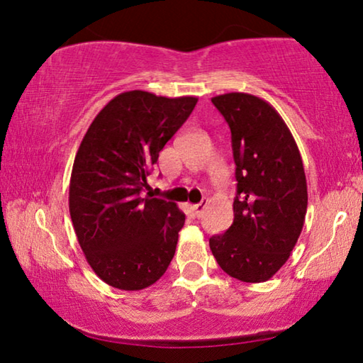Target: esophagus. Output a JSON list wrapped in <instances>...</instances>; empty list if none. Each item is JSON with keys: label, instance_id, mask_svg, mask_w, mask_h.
<instances>
[{"label": "esophagus", "instance_id": "esophagus-1", "mask_svg": "<svg viewBox=\"0 0 363 363\" xmlns=\"http://www.w3.org/2000/svg\"><path fill=\"white\" fill-rule=\"evenodd\" d=\"M206 206V201L203 200V201H200V203H196V205H194L192 206V211H194V214L196 218H200L201 216V213H203V208Z\"/></svg>", "mask_w": 363, "mask_h": 363}]
</instances>
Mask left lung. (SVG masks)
I'll list each match as a JSON object with an SVG mask.
<instances>
[{
    "instance_id": "1",
    "label": "left lung",
    "mask_w": 363,
    "mask_h": 363,
    "mask_svg": "<svg viewBox=\"0 0 363 363\" xmlns=\"http://www.w3.org/2000/svg\"><path fill=\"white\" fill-rule=\"evenodd\" d=\"M211 102L230 128L237 195L232 225L210 238V248L225 274L259 284L288 261L303 230V158L285 121L261 97L229 93Z\"/></svg>"
}]
</instances>
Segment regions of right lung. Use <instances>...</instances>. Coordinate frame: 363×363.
Here are the masks:
<instances>
[{
	"instance_id": "add662e5",
	"label": "right lung",
	"mask_w": 363,
	"mask_h": 363,
	"mask_svg": "<svg viewBox=\"0 0 363 363\" xmlns=\"http://www.w3.org/2000/svg\"><path fill=\"white\" fill-rule=\"evenodd\" d=\"M196 97L128 91L86 131L73 162L69 208L79 247L97 277L125 291L167 272L186 214L143 196L158 153L189 118Z\"/></svg>"
}]
</instances>
